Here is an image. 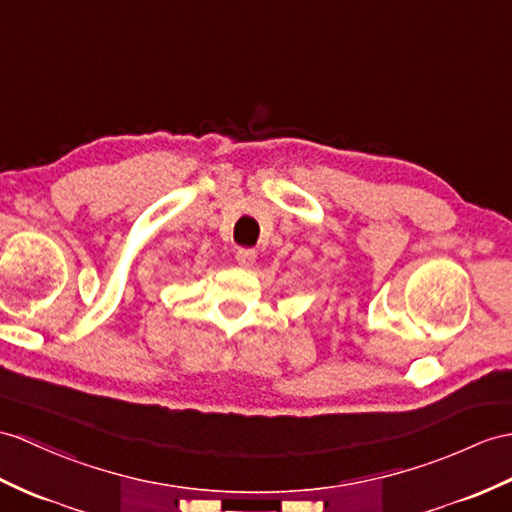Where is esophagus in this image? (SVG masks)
I'll return each mask as SVG.
<instances>
[{
	"mask_svg": "<svg viewBox=\"0 0 512 512\" xmlns=\"http://www.w3.org/2000/svg\"><path fill=\"white\" fill-rule=\"evenodd\" d=\"M235 259H237V264H240V266H244V268H251V266L255 264L257 253L253 251V248H237Z\"/></svg>",
	"mask_w": 512,
	"mask_h": 512,
	"instance_id": "34e87169",
	"label": "esophagus"
}]
</instances>
